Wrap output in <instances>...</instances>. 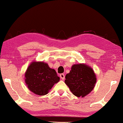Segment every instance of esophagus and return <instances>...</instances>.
Segmentation results:
<instances>
[{"instance_id": "obj_1", "label": "esophagus", "mask_w": 123, "mask_h": 123, "mask_svg": "<svg viewBox=\"0 0 123 123\" xmlns=\"http://www.w3.org/2000/svg\"><path fill=\"white\" fill-rule=\"evenodd\" d=\"M60 77L62 80H64L65 79V75L64 74H60Z\"/></svg>"}]
</instances>
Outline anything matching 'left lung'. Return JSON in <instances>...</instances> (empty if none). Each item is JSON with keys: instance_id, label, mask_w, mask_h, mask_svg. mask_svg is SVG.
<instances>
[{"instance_id": "1", "label": "left lung", "mask_w": 123, "mask_h": 123, "mask_svg": "<svg viewBox=\"0 0 123 123\" xmlns=\"http://www.w3.org/2000/svg\"><path fill=\"white\" fill-rule=\"evenodd\" d=\"M65 83L74 95L84 97L93 89L97 81L92 68L84 64H74L65 76Z\"/></svg>"}]
</instances>
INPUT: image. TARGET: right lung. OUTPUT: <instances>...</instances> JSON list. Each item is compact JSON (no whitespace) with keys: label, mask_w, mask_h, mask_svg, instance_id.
Listing matches in <instances>:
<instances>
[{"label":"right lung","mask_w":123,"mask_h":123,"mask_svg":"<svg viewBox=\"0 0 123 123\" xmlns=\"http://www.w3.org/2000/svg\"><path fill=\"white\" fill-rule=\"evenodd\" d=\"M59 80L55 70L44 62H32L25 73V81L28 89L39 95L47 94Z\"/></svg>","instance_id":"right-lung-1"}]
</instances>
